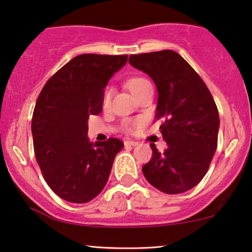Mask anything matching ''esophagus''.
I'll use <instances>...</instances> for the list:
<instances>
[{"mask_svg": "<svg viewBox=\"0 0 252 252\" xmlns=\"http://www.w3.org/2000/svg\"><path fill=\"white\" fill-rule=\"evenodd\" d=\"M139 144V142L137 141H133V140H127L125 141V146H130V147H135Z\"/></svg>", "mask_w": 252, "mask_h": 252, "instance_id": "34e87169", "label": "esophagus"}]
</instances>
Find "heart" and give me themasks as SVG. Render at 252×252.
<instances>
[{"instance_id": "b5f03b06", "label": "heart", "mask_w": 252, "mask_h": 252, "mask_svg": "<svg viewBox=\"0 0 252 252\" xmlns=\"http://www.w3.org/2000/svg\"><path fill=\"white\" fill-rule=\"evenodd\" d=\"M149 84H150L149 80H147L146 78L135 77V78L129 79V80L127 81V87L129 88V91L132 92L134 95H137L144 87H146L147 85H149ZM110 96H111V91H106L105 94H104V97H103V105H104V106L109 104ZM141 124H142V122H141L140 119L127 120V122H125V124H124V126H125L126 130H128V132H132V130L136 129L137 127H140Z\"/></svg>"}]
</instances>
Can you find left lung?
<instances>
[{"mask_svg": "<svg viewBox=\"0 0 252 252\" xmlns=\"http://www.w3.org/2000/svg\"><path fill=\"white\" fill-rule=\"evenodd\" d=\"M129 64L153 79L157 88L156 119L167 143L143 165L147 181L165 194H181L204 178L217 149L219 113L211 93L178 53L161 50L130 55Z\"/></svg>", "mask_w": 252, "mask_h": 252, "instance_id": "left-lung-1", "label": "left lung"}]
</instances>
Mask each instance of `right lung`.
Here are the masks:
<instances>
[{
    "mask_svg": "<svg viewBox=\"0 0 252 252\" xmlns=\"http://www.w3.org/2000/svg\"><path fill=\"white\" fill-rule=\"evenodd\" d=\"M127 55L84 54L44 85L32 118L34 153L44 180L71 203H87L105 187L124 143L89 141V116L102 111L104 88L127 63Z\"/></svg>",
    "mask_w": 252,
    "mask_h": 252,
    "instance_id": "obj_1",
    "label": "right lung"
}]
</instances>
